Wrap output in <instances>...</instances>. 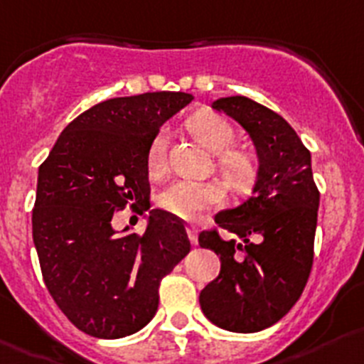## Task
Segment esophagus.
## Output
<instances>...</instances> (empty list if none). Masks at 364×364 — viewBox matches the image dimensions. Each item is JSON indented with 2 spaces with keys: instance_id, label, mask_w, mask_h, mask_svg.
Segmentation results:
<instances>
[{
  "instance_id": "obj_1",
  "label": "esophagus",
  "mask_w": 364,
  "mask_h": 364,
  "mask_svg": "<svg viewBox=\"0 0 364 364\" xmlns=\"http://www.w3.org/2000/svg\"><path fill=\"white\" fill-rule=\"evenodd\" d=\"M188 235H189V240H191L193 245H196V243H198V228H196V225H189Z\"/></svg>"
}]
</instances>
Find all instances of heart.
<instances>
[{"instance_id": "1", "label": "heart", "mask_w": 364, "mask_h": 364, "mask_svg": "<svg viewBox=\"0 0 364 364\" xmlns=\"http://www.w3.org/2000/svg\"><path fill=\"white\" fill-rule=\"evenodd\" d=\"M189 129L198 142L211 151L218 153V166L222 173L236 188H247L258 173V159L247 149L231 148L235 142V128L228 119L209 109L193 113L188 121ZM169 132L160 129L153 136L148 149V171L159 176L168 168ZM223 189L211 182L175 180L159 195V205L171 215L184 220H196L209 209L223 202Z\"/></svg>"}]
</instances>
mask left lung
<instances>
[{"label":"left lung","instance_id":"left-lung-1","mask_svg":"<svg viewBox=\"0 0 364 364\" xmlns=\"http://www.w3.org/2000/svg\"><path fill=\"white\" fill-rule=\"evenodd\" d=\"M213 108L247 129L259 169L255 195L218 213L215 228L198 235L200 247L222 262L220 274L200 292V306L220 328L251 334L279 321L309 282L319 191L311 151L282 115L243 95L218 99ZM220 228L240 242L223 240Z\"/></svg>","mask_w":364,"mask_h":364}]
</instances>
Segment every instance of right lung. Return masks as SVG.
<instances>
[{
	"label": "right lung",
	"instance_id": "right-lung-1",
	"mask_svg": "<svg viewBox=\"0 0 364 364\" xmlns=\"http://www.w3.org/2000/svg\"><path fill=\"white\" fill-rule=\"evenodd\" d=\"M191 99L153 92L99 102L63 129L39 166L32 236L41 274L85 334L117 339L148 325L160 282L191 249L184 222L160 209L149 213L144 235L112 228L126 205L148 209L149 144Z\"/></svg>",
	"mask_w": 364,
	"mask_h": 364
}]
</instances>
